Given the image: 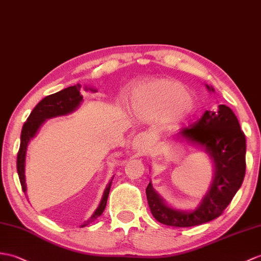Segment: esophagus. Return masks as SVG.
I'll return each mask as SVG.
<instances>
[{"instance_id":"esophagus-1","label":"esophagus","mask_w":261,"mask_h":261,"mask_svg":"<svg viewBox=\"0 0 261 261\" xmlns=\"http://www.w3.org/2000/svg\"><path fill=\"white\" fill-rule=\"evenodd\" d=\"M132 147L138 152H145L151 147V137L147 132H140L133 138Z\"/></svg>"}]
</instances>
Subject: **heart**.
<instances>
[{"mask_svg": "<svg viewBox=\"0 0 261 261\" xmlns=\"http://www.w3.org/2000/svg\"><path fill=\"white\" fill-rule=\"evenodd\" d=\"M191 96L182 84L161 79L145 82L133 93L132 103L136 110L147 116L170 117L184 120L191 110Z\"/></svg>", "mask_w": 261, "mask_h": 261, "instance_id": "heart-1", "label": "heart"}]
</instances>
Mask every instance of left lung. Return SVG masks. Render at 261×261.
<instances>
[{"label": "left lung", "instance_id": "left-lung-1", "mask_svg": "<svg viewBox=\"0 0 261 261\" xmlns=\"http://www.w3.org/2000/svg\"><path fill=\"white\" fill-rule=\"evenodd\" d=\"M208 91L214 88L205 84ZM179 136L204 148L215 163V178L207 195L193 211L174 210L166 205L151 184L145 195L155 220L171 227H193L219 217L239 190L246 173V137L229 107L205 111L197 122L181 129Z\"/></svg>", "mask_w": 261, "mask_h": 261}]
</instances>
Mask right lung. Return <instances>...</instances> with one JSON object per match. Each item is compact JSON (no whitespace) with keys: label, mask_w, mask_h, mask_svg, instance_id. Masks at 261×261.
Instances as JSON below:
<instances>
[{"label":"right lung","mask_w":261,"mask_h":261,"mask_svg":"<svg viewBox=\"0 0 261 261\" xmlns=\"http://www.w3.org/2000/svg\"><path fill=\"white\" fill-rule=\"evenodd\" d=\"M81 84H75L73 87H69L63 89L62 91H59L57 93H53L45 96L43 100H41L36 107L33 109L31 114L27 119L25 123L23 124L22 132H21V143L20 149L17 152V159H16V168L17 173H19L20 182L22 186L23 192H27V185H25V175H24V165H25V153L27 148L30 140L35 136L38 132L41 124L44 122L46 119H50L58 116H64V114L71 113L74 111L75 109L80 105V102L83 100V96L81 94ZM111 179L109 182L108 187L106 188L105 193L101 202L99 204L98 209L95 213L91 216L90 219L83 223L81 227H86L89 223L93 222L96 218L102 215L103 211L106 209L107 200L109 197V192H110V188L112 184Z\"/></svg>","instance_id":"right-lung-1"}]
</instances>
